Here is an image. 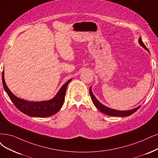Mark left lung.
<instances>
[{
  "label": "left lung",
  "mask_w": 158,
  "mask_h": 158,
  "mask_svg": "<svg viewBox=\"0 0 158 158\" xmlns=\"http://www.w3.org/2000/svg\"><path fill=\"white\" fill-rule=\"evenodd\" d=\"M139 43L140 45H141L143 47V48H144L146 50H147L148 51V48L145 46V45L143 42L141 38H139ZM89 92H90V95L91 99H92V102H93V103H94V106H96V107L98 108L103 114L109 115V116H121V117H122V116H130V115L132 114L133 113H134L135 111H137V110L139 109V107H141V106H139V107H136L135 109H131V110H118L113 109H110V108H109V107H107L106 106H103V104H102L100 102H99L97 100V99L96 98V97L94 96V94H93V93L92 92L91 87H90Z\"/></svg>",
  "instance_id": "8db88e82"
}]
</instances>
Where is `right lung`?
I'll return each mask as SVG.
<instances>
[{
    "label": "right lung",
    "mask_w": 158,
    "mask_h": 158,
    "mask_svg": "<svg viewBox=\"0 0 158 158\" xmlns=\"http://www.w3.org/2000/svg\"><path fill=\"white\" fill-rule=\"evenodd\" d=\"M72 80V79H69L68 81L60 89L56 95L51 100L44 102H32L22 100L13 94V93L10 90L5 83L4 72L2 75L4 89L6 92L11 101L14 104V106L23 113L32 116V117L40 118L48 117V116L53 115L58 112V110L63 106L67 86Z\"/></svg>",
    "instance_id": "obj_1"
}]
</instances>
